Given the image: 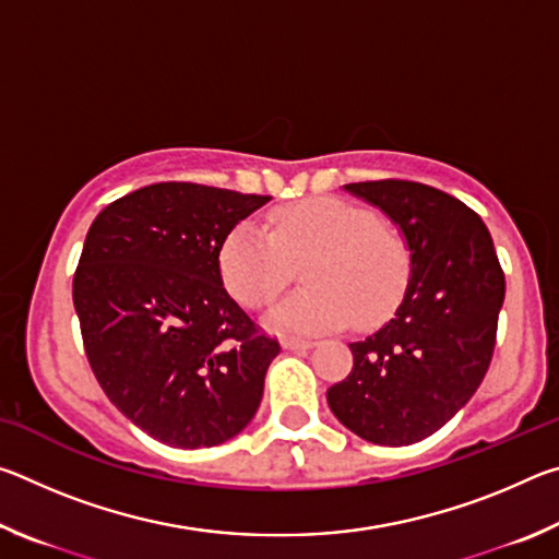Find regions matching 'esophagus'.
<instances>
[{
	"label": "esophagus",
	"instance_id": "1",
	"mask_svg": "<svg viewBox=\"0 0 559 559\" xmlns=\"http://www.w3.org/2000/svg\"><path fill=\"white\" fill-rule=\"evenodd\" d=\"M281 345L286 349H310L316 343L313 340H300V337H283Z\"/></svg>",
	"mask_w": 559,
	"mask_h": 559
}]
</instances>
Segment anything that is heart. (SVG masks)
Here are the masks:
<instances>
[{"label":"heart","mask_w":559,"mask_h":559,"mask_svg":"<svg viewBox=\"0 0 559 559\" xmlns=\"http://www.w3.org/2000/svg\"><path fill=\"white\" fill-rule=\"evenodd\" d=\"M302 263L308 283L271 313L276 328L323 333L382 323L400 306L412 276L404 236L377 214L340 197H310L271 214L269 231L239 222L219 246L226 290L251 310L271 306Z\"/></svg>","instance_id":"b5f03b06"}]
</instances>
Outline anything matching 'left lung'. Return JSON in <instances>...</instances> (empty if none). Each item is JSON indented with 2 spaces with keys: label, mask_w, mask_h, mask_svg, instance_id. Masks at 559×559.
I'll return each mask as SVG.
<instances>
[{
  "label": "left lung",
  "mask_w": 559,
  "mask_h": 559,
  "mask_svg": "<svg viewBox=\"0 0 559 559\" xmlns=\"http://www.w3.org/2000/svg\"><path fill=\"white\" fill-rule=\"evenodd\" d=\"M400 224L412 276L396 316L349 345L353 372L328 390L349 431L409 447L439 431L490 367L506 273L484 219L441 189L409 179L345 185Z\"/></svg>",
  "instance_id": "1"
}]
</instances>
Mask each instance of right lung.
<instances>
[{
	"label": "right lung",
	"mask_w": 559,
	"mask_h": 559,
	"mask_svg": "<svg viewBox=\"0 0 559 559\" xmlns=\"http://www.w3.org/2000/svg\"><path fill=\"white\" fill-rule=\"evenodd\" d=\"M269 200L157 182L91 224L73 273L83 349L108 400L167 447H216L259 409L281 345L226 293L219 246Z\"/></svg>",
	"instance_id": "add662e5"
}]
</instances>
